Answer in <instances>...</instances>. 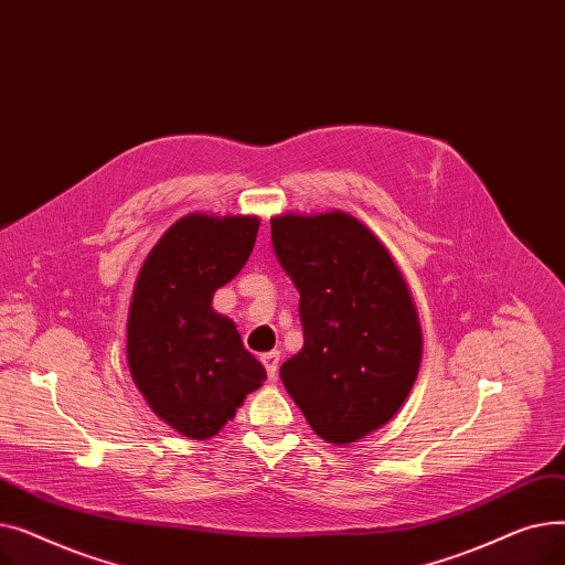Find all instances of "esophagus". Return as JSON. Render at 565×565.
Returning a JSON list of instances; mask_svg holds the SVG:
<instances>
[{"instance_id": "obj_1", "label": "esophagus", "mask_w": 565, "mask_h": 565, "mask_svg": "<svg viewBox=\"0 0 565 565\" xmlns=\"http://www.w3.org/2000/svg\"><path fill=\"white\" fill-rule=\"evenodd\" d=\"M260 362H263V366H265V371H267V377L275 380V377H277V371H279V352L273 350V352L260 354Z\"/></svg>"}]
</instances>
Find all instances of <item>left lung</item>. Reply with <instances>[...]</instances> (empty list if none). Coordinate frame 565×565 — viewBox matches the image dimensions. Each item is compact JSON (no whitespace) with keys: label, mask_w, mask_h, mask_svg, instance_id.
<instances>
[{"label":"left lung","mask_w":565,"mask_h":565,"mask_svg":"<svg viewBox=\"0 0 565 565\" xmlns=\"http://www.w3.org/2000/svg\"><path fill=\"white\" fill-rule=\"evenodd\" d=\"M273 249L300 292L305 345L281 366L284 387L330 444L387 424L422 364L407 286L377 237L345 213L270 220Z\"/></svg>","instance_id":"1"}]
</instances>
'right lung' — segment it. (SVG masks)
Wrapping results in <instances>:
<instances>
[{
	"mask_svg": "<svg viewBox=\"0 0 565 565\" xmlns=\"http://www.w3.org/2000/svg\"><path fill=\"white\" fill-rule=\"evenodd\" d=\"M256 217L188 215L143 260L128 316V366L160 419L207 439L258 390L265 369L235 324L213 311V295L243 270Z\"/></svg>",
	"mask_w": 565,
	"mask_h": 565,
	"instance_id": "obj_1",
	"label": "right lung"
}]
</instances>
